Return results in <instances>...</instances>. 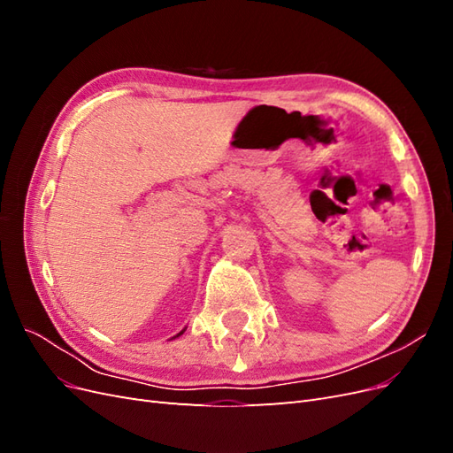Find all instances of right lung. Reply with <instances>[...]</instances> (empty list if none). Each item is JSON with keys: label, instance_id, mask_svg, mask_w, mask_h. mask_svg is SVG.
<instances>
[{"label": "right lung", "instance_id": "add662e5", "mask_svg": "<svg viewBox=\"0 0 453 453\" xmlns=\"http://www.w3.org/2000/svg\"><path fill=\"white\" fill-rule=\"evenodd\" d=\"M181 334H183V331H181V333H180V334H177V336H181ZM173 338H175V336H173Z\"/></svg>", "mask_w": 453, "mask_h": 453}]
</instances>
